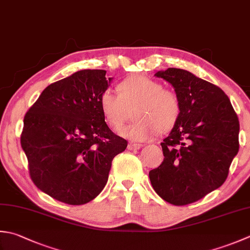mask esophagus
Here are the masks:
<instances>
[{
    "label": "esophagus",
    "mask_w": 250,
    "mask_h": 250,
    "mask_svg": "<svg viewBox=\"0 0 250 250\" xmlns=\"http://www.w3.org/2000/svg\"><path fill=\"white\" fill-rule=\"evenodd\" d=\"M143 147V144H136V143H129L128 144V149L129 150H133V149H140Z\"/></svg>",
    "instance_id": "34e87169"
}]
</instances>
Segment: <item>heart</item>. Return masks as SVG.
<instances>
[{
    "instance_id": "b5f03b06",
    "label": "heart",
    "mask_w": 250,
    "mask_h": 250,
    "mask_svg": "<svg viewBox=\"0 0 250 250\" xmlns=\"http://www.w3.org/2000/svg\"><path fill=\"white\" fill-rule=\"evenodd\" d=\"M118 94L105 90L100 95V108L110 128L119 130L133 115L134 120L120 131L125 138L146 141L159 132L170 130L181 114V101L177 93L165 89L160 82L143 75L122 80Z\"/></svg>"
}]
</instances>
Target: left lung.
<instances>
[{"label":"left lung","instance_id":"1","mask_svg":"<svg viewBox=\"0 0 250 250\" xmlns=\"http://www.w3.org/2000/svg\"><path fill=\"white\" fill-rule=\"evenodd\" d=\"M174 87L181 114L161 143L164 161L149 171L159 196L175 206L197 202L227 180L238 153L239 121L219 86L179 68L155 73Z\"/></svg>","mask_w":250,"mask_h":250}]
</instances>
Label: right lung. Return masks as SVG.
Wrapping results in <instances>:
<instances>
[{
  "label": "right lung",
  "instance_id": "right-lung-1",
  "mask_svg": "<svg viewBox=\"0 0 250 250\" xmlns=\"http://www.w3.org/2000/svg\"><path fill=\"white\" fill-rule=\"evenodd\" d=\"M84 69L46 86L23 118L21 147L32 182L68 205L91 202L105 188L116 155L128 142L116 135L100 108L112 78Z\"/></svg>",
  "mask_w": 250,
  "mask_h": 250
}]
</instances>
